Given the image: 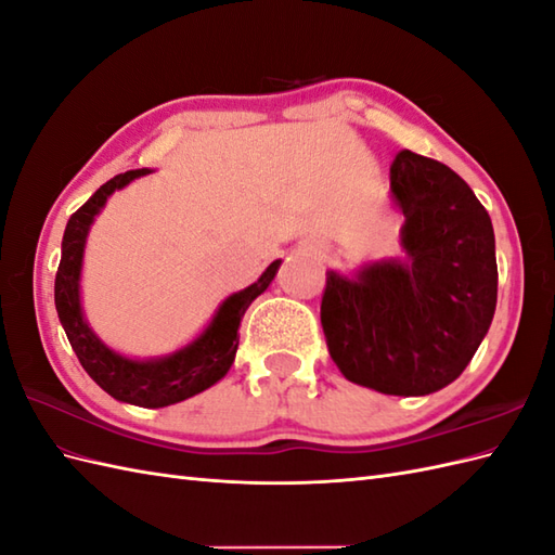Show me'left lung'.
Listing matches in <instances>:
<instances>
[{"label": "left lung", "mask_w": 555, "mask_h": 555, "mask_svg": "<svg viewBox=\"0 0 555 555\" xmlns=\"http://www.w3.org/2000/svg\"><path fill=\"white\" fill-rule=\"evenodd\" d=\"M392 198L406 260L326 272L321 326L343 376L383 395L442 390L468 366L496 309L494 229L447 165L399 151Z\"/></svg>", "instance_id": "obj_1"}]
</instances>
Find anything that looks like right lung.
<instances>
[{
  "instance_id": "add662e5",
  "label": "right lung",
  "mask_w": 555,
  "mask_h": 555,
  "mask_svg": "<svg viewBox=\"0 0 555 555\" xmlns=\"http://www.w3.org/2000/svg\"><path fill=\"white\" fill-rule=\"evenodd\" d=\"M151 170H130L125 175L113 177L111 182L96 189L80 210L73 212L66 234L61 243V262L54 283V302L61 319V326L66 331L70 347L80 359L82 369L92 376L99 388L106 390L111 397L120 402L144 406V409H160L170 406L184 399L208 390L210 385L222 380L227 371L234 364L238 350V326L246 309L257 295L264 293L269 283L276 276L281 260L267 267V272L257 279L253 286L243 288L219 305L217 314L201 336L191 345L177 350L175 354L158 357V359H127L111 347L103 345L94 331L87 326L80 307V269L85 255V241L92 227L94 217L106 205L113 191L127 186L132 179L149 175Z\"/></svg>"
}]
</instances>
